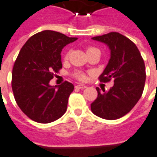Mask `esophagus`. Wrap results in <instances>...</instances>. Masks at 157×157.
<instances>
[{
    "instance_id": "34e87169",
    "label": "esophagus",
    "mask_w": 157,
    "mask_h": 157,
    "mask_svg": "<svg viewBox=\"0 0 157 157\" xmlns=\"http://www.w3.org/2000/svg\"><path fill=\"white\" fill-rule=\"evenodd\" d=\"M75 87H76V88H79V89H84L86 87V86L83 85V84H78V85L75 86Z\"/></svg>"
}]
</instances>
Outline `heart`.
Returning a JSON list of instances; mask_svg holds the SVG:
<instances>
[{
  "mask_svg": "<svg viewBox=\"0 0 157 157\" xmlns=\"http://www.w3.org/2000/svg\"><path fill=\"white\" fill-rule=\"evenodd\" d=\"M96 49H98V48H95V47L89 46V47L86 48V52H87V54H88L89 52L93 51V50H96ZM67 57H68V55H66V58H67ZM73 76H74L75 78L80 80V81H84V80H86V75L85 73L81 71H75L73 73Z\"/></svg>",
  "mask_w": 157,
  "mask_h": 157,
  "instance_id": "obj_1",
  "label": "heart"
}]
</instances>
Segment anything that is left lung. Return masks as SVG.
I'll use <instances>...</instances> for the list:
<instances>
[{
	"mask_svg": "<svg viewBox=\"0 0 157 157\" xmlns=\"http://www.w3.org/2000/svg\"><path fill=\"white\" fill-rule=\"evenodd\" d=\"M92 39L108 44L111 50L109 64L99 80H113L114 84L108 92L96 88L98 97L92 102L91 110L104 119H118L130 112L141 97L146 76L145 62L137 46L118 33H109Z\"/></svg>",
	"mask_w": 157,
	"mask_h": 157,
	"instance_id": "obj_1",
	"label": "left lung"
}]
</instances>
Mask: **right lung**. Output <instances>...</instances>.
Segmentation results:
<instances>
[{
  "instance_id": "add662e5",
  "label": "right lung",
  "mask_w": 157,
  "mask_h": 157,
  "mask_svg": "<svg viewBox=\"0 0 157 157\" xmlns=\"http://www.w3.org/2000/svg\"><path fill=\"white\" fill-rule=\"evenodd\" d=\"M76 39L45 30L33 35L19 52L12 69V92L20 109L33 121L51 123L66 111L73 84L48 83L62 68V48Z\"/></svg>"
}]
</instances>
